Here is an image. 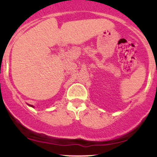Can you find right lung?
I'll use <instances>...</instances> for the list:
<instances>
[{"label": "right lung", "mask_w": 157, "mask_h": 157, "mask_svg": "<svg viewBox=\"0 0 157 157\" xmlns=\"http://www.w3.org/2000/svg\"><path fill=\"white\" fill-rule=\"evenodd\" d=\"M30 106H32V105H30Z\"/></svg>", "instance_id": "right-lung-1"}]
</instances>
